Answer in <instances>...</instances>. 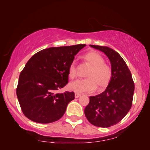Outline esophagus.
I'll list each match as a JSON object with an SVG mask.
<instances>
[{
    "mask_svg": "<svg viewBox=\"0 0 150 150\" xmlns=\"http://www.w3.org/2000/svg\"><path fill=\"white\" fill-rule=\"evenodd\" d=\"M74 96H75L76 98H78L79 97H80V96H81V94H79V93H75Z\"/></svg>",
    "mask_w": 150,
    "mask_h": 150,
    "instance_id": "obj_1",
    "label": "esophagus"
}]
</instances>
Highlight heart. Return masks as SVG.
<instances>
[{
    "label": "heart",
    "instance_id": "1",
    "mask_svg": "<svg viewBox=\"0 0 150 150\" xmlns=\"http://www.w3.org/2000/svg\"><path fill=\"white\" fill-rule=\"evenodd\" d=\"M83 59L91 65L87 74V79H78L71 82L69 87L76 93H91L95 91L97 86L103 89L109 84L112 78L111 68L104 63V59L98 52H89L83 55ZM68 74L71 79L76 76V65L75 61L70 63Z\"/></svg>",
    "mask_w": 150,
    "mask_h": 150
}]
</instances>
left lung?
<instances>
[{"instance_id":"left-lung-1","label":"left lung","mask_w":150,"mask_h":150,"mask_svg":"<svg viewBox=\"0 0 150 150\" xmlns=\"http://www.w3.org/2000/svg\"><path fill=\"white\" fill-rule=\"evenodd\" d=\"M89 46L103 52L109 59L112 78L104 91L90 96L85 115L91 124L108 128L120 122L130 110L134 84L126 62L116 51L107 46Z\"/></svg>"}]
</instances>
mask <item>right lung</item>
I'll use <instances>...</instances> for the list:
<instances>
[{
  "instance_id": "obj_1",
  "label": "right lung",
  "mask_w": 150,
  "mask_h": 150,
  "mask_svg": "<svg viewBox=\"0 0 150 150\" xmlns=\"http://www.w3.org/2000/svg\"><path fill=\"white\" fill-rule=\"evenodd\" d=\"M85 44L52 47L35 54L20 73L16 94L24 115L33 122L49 124L62 117L73 91L57 93L68 83V69Z\"/></svg>"
}]
</instances>
